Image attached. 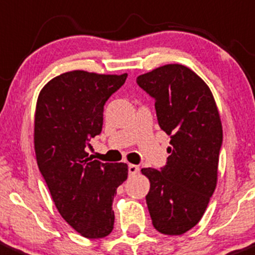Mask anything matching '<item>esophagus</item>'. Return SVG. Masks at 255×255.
I'll return each instance as SVG.
<instances>
[{
	"mask_svg": "<svg viewBox=\"0 0 255 255\" xmlns=\"http://www.w3.org/2000/svg\"><path fill=\"white\" fill-rule=\"evenodd\" d=\"M138 170H140L138 166H135V164H128V174L130 175H135Z\"/></svg>",
	"mask_w": 255,
	"mask_h": 255,
	"instance_id": "esophagus-1",
	"label": "esophagus"
}]
</instances>
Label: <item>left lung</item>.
<instances>
[{
    "instance_id": "8db88e82",
    "label": "left lung",
    "mask_w": 255,
    "mask_h": 255,
    "mask_svg": "<svg viewBox=\"0 0 255 255\" xmlns=\"http://www.w3.org/2000/svg\"><path fill=\"white\" fill-rule=\"evenodd\" d=\"M136 82L156 101L158 124L172 145L161 170L141 169L149 180L146 203L152 224L163 235H183L200 221L216 188L219 109L209 86L183 65L157 67Z\"/></svg>"
}]
</instances>
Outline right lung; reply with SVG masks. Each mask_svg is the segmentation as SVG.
Here are the masks:
<instances>
[{
	"mask_svg": "<svg viewBox=\"0 0 255 255\" xmlns=\"http://www.w3.org/2000/svg\"><path fill=\"white\" fill-rule=\"evenodd\" d=\"M127 77L70 71L49 81L36 101L34 148L39 170L62 219L89 240L113 231V200L127 180L128 164L92 161L86 147L101 133L104 104Z\"/></svg>",
	"mask_w": 255,
	"mask_h": 255,
	"instance_id": "add662e5",
	"label": "right lung"
}]
</instances>
